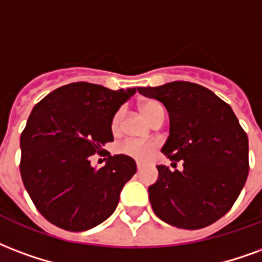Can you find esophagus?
Here are the masks:
<instances>
[{
	"instance_id": "1",
	"label": "esophagus",
	"mask_w": 262,
	"mask_h": 262,
	"mask_svg": "<svg viewBox=\"0 0 262 262\" xmlns=\"http://www.w3.org/2000/svg\"><path fill=\"white\" fill-rule=\"evenodd\" d=\"M143 169V165H141L140 162H137V170H141Z\"/></svg>"
}]
</instances>
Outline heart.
I'll return each instance as SVG.
<instances>
[{
  "instance_id": "obj_1",
  "label": "heart",
  "mask_w": 262,
  "mask_h": 262,
  "mask_svg": "<svg viewBox=\"0 0 262 262\" xmlns=\"http://www.w3.org/2000/svg\"><path fill=\"white\" fill-rule=\"evenodd\" d=\"M140 110L141 112L146 115V118L148 121H151L154 116L158 114L160 111H165L164 105L161 104L160 101L157 100H144L141 101L140 104ZM122 126V111H116L114 114L111 119V130L112 133H118L121 130ZM157 148V143L156 141H141L136 140V139H127V140L122 141L119 146L116 147V151L119 154H123L126 157H130L133 160L137 161H147L150 160L152 152Z\"/></svg>"
}]
</instances>
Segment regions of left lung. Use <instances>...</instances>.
Masks as SVG:
<instances>
[{
  "label": "left lung",
  "mask_w": 262,
  "mask_h": 262,
  "mask_svg": "<svg viewBox=\"0 0 262 262\" xmlns=\"http://www.w3.org/2000/svg\"><path fill=\"white\" fill-rule=\"evenodd\" d=\"M169 112V137L162 152L183 161V170L160 165L148 187L156 215L182 229H201L232 208L249 175V140L229 104L205 87L172 82L139 87ZM176 165V162H173Z\"/></svg>",
  "instance_id": "8db88e82"
}]
</instances>
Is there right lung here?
<instances>
[{"label":"right lung","mask_w":262,"mask_h":262,"mask_svg":"<svg viewBox=\"0 0 262 262\" xmlns=\"http://www.w3.org/2000/svg\"><path fill=\"white\" fill-rule=\"evenodd\" d=\"M136 89L110 90L76 82L37 102L20 135V176L33 204L58 228L83 232L115 211L136 162L110 156L96 168L90 157L114 141L111 119Z\"/></svg>","instance_id":"1"}]
</instances>
